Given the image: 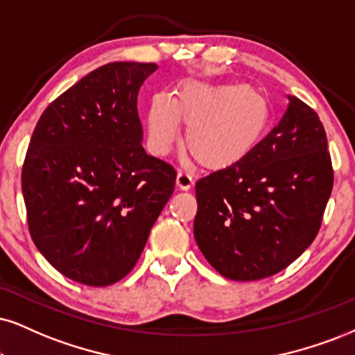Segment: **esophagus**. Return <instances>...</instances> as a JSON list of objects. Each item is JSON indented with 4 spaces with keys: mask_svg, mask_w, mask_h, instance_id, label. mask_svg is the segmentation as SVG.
Wrapping results in <instances>:
<instances>
[{
    "mask_svg": "<svg viewBox=\"0 0 355 355\" xmlns=\"http://www.w3.org/2000/svg\"><path fill=\"white\" fill-rule=\"evenodd\" d=\"M176 184L178 187H181V189H191L192 184H194V176L189 173L187 169H179L178 171V178H176Z\"/></svg>",
    "mask_w": 355,
    "mask_h": 355,
    "instance_id": "obj_1",
    "label": "esophagus"
}]
</instances>
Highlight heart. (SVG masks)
Masks as SVG:
<instances>
[{
  "label": "heart",
  "instance_id": "obj_1",
  "mask_svg": "<svg viewBox=\"0 0 355 355\" xmlns=\"http://www.w3.org/2000/svg\"><path fill=\"white\" fill-rule=\"evenodd\" d=\"M270 110L266 100L245 84L179 87L171 103L153 98L148 110V141L156 155H168L187 126L186 144L205 168L220 169L240 163L263 138Z\"/></svg>",
  "mask_w": 355,
  "mask_h": 355
}]
</instances>
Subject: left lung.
I'll return each mask as SVG.
<instances>
[{
  "instance_id": "left-lung-1",
  "label": "left lung",
  "mask_w": 355,
  "mask_h": 355,
  "mask_svg": "<svg viewBox=\"0 0 355 355\" xmlns=\"http://www.w3.org/2000/svg\"><path fill=\"white\" fill-rule=\"evenodd\" d=\"M240 163L196 182L194 237L205 260L235 282L268 278L316 239L334 171L324 126L300 98Z\"/></svg>"
}]
</instances>
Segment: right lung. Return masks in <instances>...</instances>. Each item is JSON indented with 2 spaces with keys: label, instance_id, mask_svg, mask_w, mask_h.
Instances as JSON below:
<instances>
[{
  "label": "right lung",
  "instance_id": "add662e5",
  "mask_svg": "<svg viewBox=\"0 0 355 355\" xmlns=\"http://www.w3.org/2000/svg\"><path fill=\"white\" fill-rule=\"evenodd\" d=\"M156 64L110 62L57 97L39 118L21 174L33 242L64 277L120 282L137 265L176 184L146 155L137 100Z\"/></svg>",
  "mask_w": 355,
  "mask_h": 355
}]
</instances>
